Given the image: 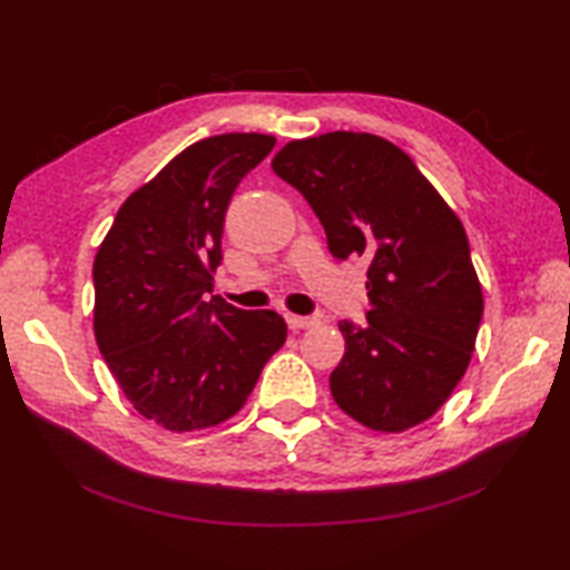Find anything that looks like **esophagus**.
<instances>
[{"mask_svg":"<svg viewBox=\"0 0 570 570\" xmlns=\"http://www.w3.org/2000/svg\"><path fill=\"white\" fill-rule=\"evenodd\" d=\"M286 321H288L291 331H305V328H312L318 324L316 316H301V314H288Z\"/></svg>","mask_w":570,"mask_h":570,"instance_id":"esophagus-1","label":"esophagus"}]
</instances>
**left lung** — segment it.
I'll return each instance as SVG.
<instances>
[{
    "mask_svg": "<svg viewBox=\"0 0 570 570\" xmlns=\"http://www.w3.org/2000/svg\"><path fill=\"white\" fill-rule=\"evenodd\" d=\"M272 169L303 193L335 258L367 261V324L342 321V412L382 433L431 419L465 375L484 309L459 216L399 146L367 132L293 139Z\"/></svg>",
    "mask_w": 570,
    "mask_h": 570,
    "instance_id": "left-lung-1",
    "label": "left lung"
}]
</instances>
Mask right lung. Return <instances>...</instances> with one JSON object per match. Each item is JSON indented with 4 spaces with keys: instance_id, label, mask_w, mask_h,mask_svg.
Returning <instances> with one entry per match:
<instances>
[{
    "instance_id": "obj_1",
    "label": "right lung",
    "mask_w": 570,
    "mask_h": 570,
    "mask_svg": "<svg viewBox=\"0 0 570 570\" xmlns=\"http://www.w3.org/2000/svg\"><path fill=\"white\" fill-rule=\"evenodd\" d=\"M275 141L228 132L190 144L122 203L97 249V346L132 407L167 431L237 414L286 342L277 312L207 295L230 197Z\"/></svg>"
}]
</instances>
